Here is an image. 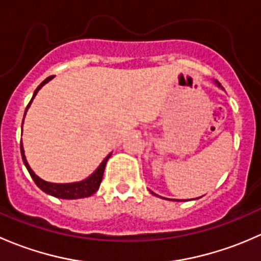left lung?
I'll use <instances>...</instances> for the list:
<instances>
[{"instance_id": "left-lung-1", "label": "left lung", "mask_w": 261, "mask_h": 261, "mask_svg": "<svg viewBox=\"0 0 261 261\" xmlns=\"http://www.w3.org/2000/svg\"><path fill=\"white\" fill-rule=\"evenodd\" d=\"M215 83H216V84H217V87H220V88H221V89H223V87H221V84H220V83H218V82H217V81H215ZM151 193H152V194H155V193H154V192H151Z\"/></svg>"}]
</instances>
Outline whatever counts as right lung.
Wrapping results in <instances>:
<instances>
[{
	"mask_svg": "<svg viewBox=\"0 0 261 261\" xmlns=\"http://www.w3.org/2000/svg\"><path fill=\"white\" fill-rule=\"evenodd\" d=\"M51 78H53V75L51 77H48L45 81L41 82V83L39 84V87L35 89V92H34L33 98H31V101L29 102L28 107H26L25 115H26V111H28V109L30 107L31 102H33L34 97H35L36 93L39 92V89H40L44 84L48 83ZM22 123H23V121H22ZM20 150H21V156H22L23 164H25L26 169L29 170V173H30L31 178H33L34 181H35L36 186H38L43 192L50 194V196L57 197V198H62V199L84 198V197H89V196H92L93 193H96V192L98 191L99 184H101V181H102V178H103V172H105V167H106L107 160H109L110 156H111V154L107 155V156L105 158L103 162H102L101 164H99V167L97 168L96 172H94L93 174L89 175L87 179H84L82 181H77V183L58 184V183H49V181L43 180L41 178H39L38 175L33 172V169H31L30 165H29L28 160H26L25 151H23V146H22V141H21V144H20Z\"/></svg>",
	"mask_w": 261,
	"mask_h": 261,
	"instance_id": "right-lung-1",
	"label": "right lung"
}]
</instances>
